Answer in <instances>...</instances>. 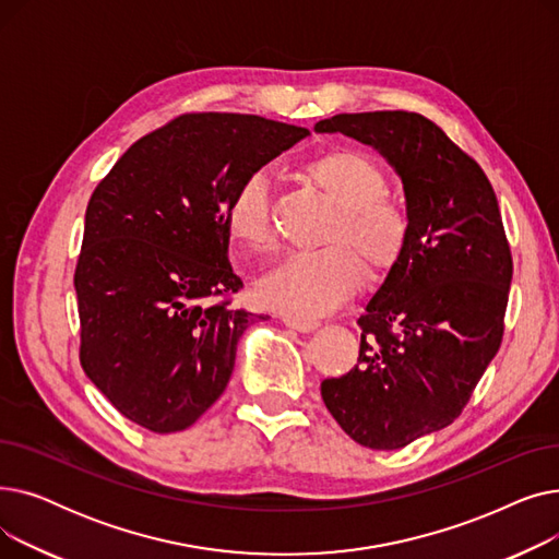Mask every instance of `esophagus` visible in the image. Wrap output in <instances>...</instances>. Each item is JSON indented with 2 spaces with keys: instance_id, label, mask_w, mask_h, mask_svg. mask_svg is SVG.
Returning a JSON list of instances; mask_svg holds the SVG:
<instances>
[{
  "instance_id": "1",
  "label": "esophagus",
  "mask_w": 559,
  "mask_h": 559,
  "mask_svg": "<svg viewBox=\"0 0 559 559\" xmlns=\"http://www.w3.org/2000/svg\"><path fill=\"white\" fill-rule=\"evenodd\" d=\"M283 324L292 331H299V333H312L319 324L314 319H306V317H295V314H283Z\"/></svg>"
}]
</instances>
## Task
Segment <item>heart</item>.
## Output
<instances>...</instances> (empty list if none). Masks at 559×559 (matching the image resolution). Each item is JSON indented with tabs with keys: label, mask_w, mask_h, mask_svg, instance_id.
<instances>
[{
	"label": "heart",
	"mask_w": 559,
	"mask_h": 559,
	"mask_svg": "<svg viewBox=\"0 0 559 559\" xmlns=\"http://www.w3.org/2000/svg\"><path fill=\"white\" fill-rule=\"evenodd\" d=\"M308 179L337 205L326 240L319 249L287 253L258 283L264 306L295 317H321L337 310L365 281L367 264L390 270L401 258L409 217L401 203L385 194L388 179L369 156L340 150L306 165ZM230 238L251 251L267 249L274 240L272 190L264 169L249 171L233 190L226 205Z\"/></svg>",
	"instance_id": "1"
}]
</instances>
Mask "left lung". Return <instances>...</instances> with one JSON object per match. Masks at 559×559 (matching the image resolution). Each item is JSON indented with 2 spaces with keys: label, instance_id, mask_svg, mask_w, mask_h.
I'll list each match as a JSON object with an SVG mask.
<instances>
[{
  "label": "left lung",
  "instance_id": "8db88e82",
  "mask_svg": "<svg viewBox=\"0 0 559 559\" xmlns=\"http://www.w3.org/2000/svg\"><path fill=\"white\" fill-rule=\"evenodd\" d=\"M314 131L373 146L403 181L407 245L358 319V365L321 383L354 442L403 449L460 417L501 346L512 283L501 211L480 165L419 112H342Z\"/></svg>",
  "mask_w": 559,
  "mask_h": 559
}]
</instances>
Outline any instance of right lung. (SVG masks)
Wrapping results in <instances>:
<instances>
[{"label": "right lung", "instance_id": "right-lung-1", "mask_svg": "<svg viewBox=\"0 0 559 559\" xmlns=\"http://www.w3.org/2000/svg\"><path fill=\"white\" fill-rule=\"evenodd\" d=\"M310 131L258 115L186 112L133 142L85 209L74 272L81 367L133 424L192 426L226 390L258 314L230 308L226 205Z\"/></svg>", "mask_w": 559, "mask_h": 559}]
</instances>
